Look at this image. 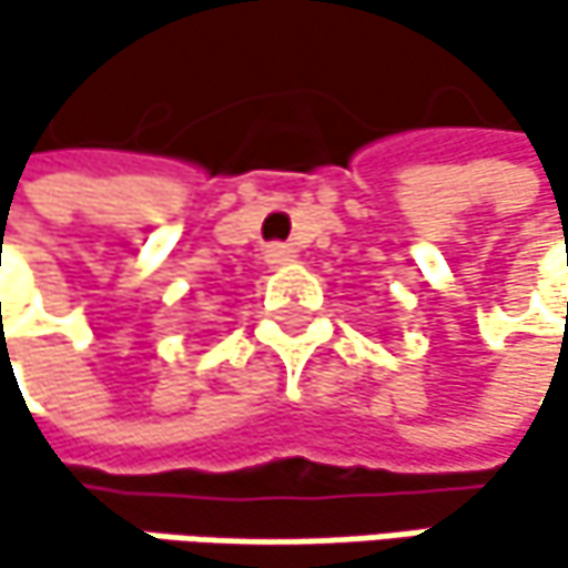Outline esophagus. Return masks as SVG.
Returning a JSON list of instances; mask_svg holds the SVG:
<instances>
[{
    "instance_id": "obj_1",
    "label": "esophagus",
    "mask_w": 568,
    "mask_h": 568,
    "mask_svg": "<svg viewBox=\"0 0 568 568\" xmlns=\"http://www.w3.org/2000/svg\"><path fill=\"white\" fill-rule=\"evenodd\" d=\"M266 263H270V266L295 263V250H292V246H285V243H273V246H266Z\"/></svg>"
}]
</instances>
